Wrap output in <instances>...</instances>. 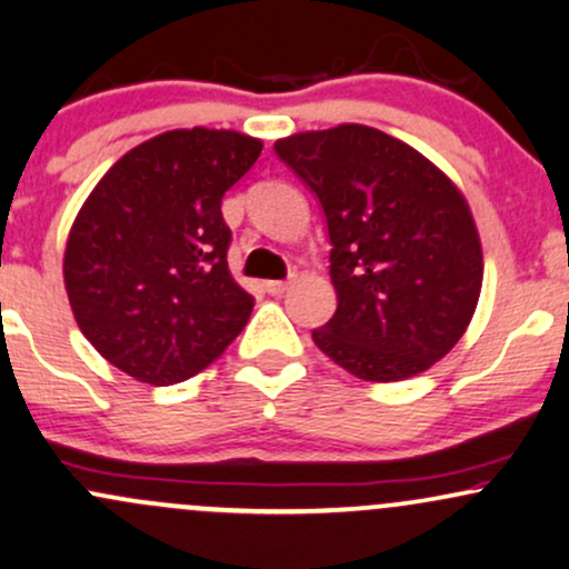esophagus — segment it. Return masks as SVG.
Segmentation results:
<instances>
[{
  "mask_svg": "<svg viewBox=\"0 0 569 569\" xmlns=\"http://www.w3.org/2000/svg\"><path fill=\"white\" fill-rule=\"evenodd\" d=\"M289 286H291V280H267L264 291L272 293V297H280V293L289 289Z\"/></svg>",
  "mask_w": 569,
  "mask_h": 569,
  "instance_id": "34e87169",
  "label": "esophagus"
}]
</instances>
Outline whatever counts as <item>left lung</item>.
Instances as JSON below:
<instances>
[{
  "instance_id": "1",
  "label": "left lung",
  "mask_w": 569,
  "mask_h": 569,
  "mask_svg": "<svg viewBox=\"0 0 569 569\" xmlns=\"http://www.w3.org/2000/svg\"><path fill=\"white\" fill-rule=\"evenodd\" d=\"M323 208L337 312L312 342L350 375L396 382L455 348L485 262L468 202L433 162L377 128L276 141Z\"/></svg>"
}]
</instances>
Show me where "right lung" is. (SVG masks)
<instances>
[{
  "label": "right lung",
  "instance_id": "add662e5",
  "mask_svg": "<svg viewBox=\"0 0 569 569\" xmlns=\"http://www.w3.org/2000/svg\"><path fill=\"white\" fill-rule=\"evenodd\" d=\"M262 141L171 130L130 149L98 181L69 232L63 280L88 342L149 385L189 380L243 331L253 297L227 267L221 198Z\"/></svg>",
  "mask_w": 569,
  "mask_h": 569
}]
</instances>
